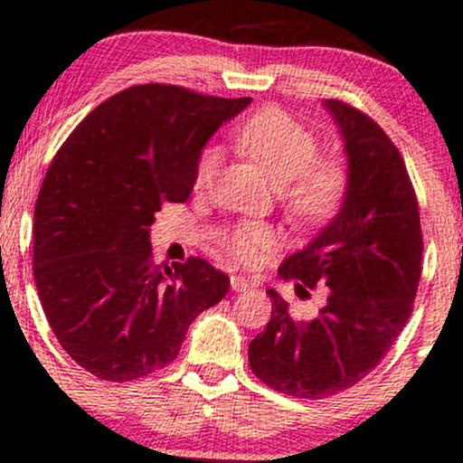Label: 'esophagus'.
Instances as JSON below:
<instances>
[{
    "instance_id": "obj_1",
    "label": "esophagus",
    "mask_w": 463,
    "mask_h": 463,
    "mask_svg": "<svg viewBox=\"0 0 463 463\" xmlns=\"http://www.w3.org/2000/svg\"><path fill=\"white\" fill-rule=\"evenodd\" d=\"M232 282V289L233 291H247L251 287V280L247 276H241V273H233V276L230 278Z\"/></svg>"
}]
</instances>
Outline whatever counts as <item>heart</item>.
<instances>
[{
    "mask_svg": "<svg viewBox=\"0 0 463 463\" xmlns=\"http://www.w3.org/2000/svg\"><path fill=\"white\" fill-rule=\"evenodd\" d=\"M233 146L262 167L278 185V201L287 216L296 222H320L340 207L346 194V172L333 158H317V138L302 123L282 112L267 108L247 118L232 134ZM218 165V154L205 147L194 167V187L205 190ZM222 250L233 260H258L273 242L271 232L253 221L236 222L221 236Z\"/></svg>",
    "mask_w": 463,
    "mask_h": 463,
    "instance_id": "obj_1",
    "label": "heart"
}]
</instances>
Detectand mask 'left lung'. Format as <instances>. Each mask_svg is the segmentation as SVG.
Masks as SVG:
<instances>
[{"mask_svg":"<svg viewBox=\"0 0 463 463\" xmlns=\"http://www.w3.org/2000/svg\"><path fill=\"white\" fill-rule=\"evenodd\" d=\"M349 156L342 210L280 265L298 298L320 289V311L298 320L269 289L271 320L250 342L253 375L298 400L351 389L380 364L412 313L421 278L420 210L395 143L351 103L329 99Z\"/></svg>","mask_w":463,"mask_h":463,"instance_id":"1","label":"left lung"}]
</instances>
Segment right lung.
I'll return each instance as SVG.
<instances>
[{
	"instance_id": "right-lung-1",
	"label": "right lung",
	"mask_w": 463,
	"mask_h": 463,
	"mask_svg": "<svg viewBox=\"0 0 463 463\" xmlns=\"http://www.w3.org/2000/svg\"><path fill=\"white\" fill-rule=\"evenodd\" d=\"M250 103L132 86L94 108L54 154L34 205V285L59 345L99 380L170 364L194 317L230 291V276L203 258L156 265L150 225L163 205L190 198L207 138Z\"/></svg>"
}]
</instances>
